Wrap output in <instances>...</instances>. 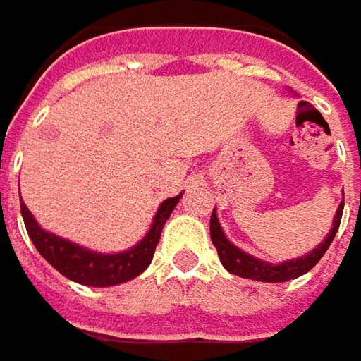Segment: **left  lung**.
Instances as JSON below:
<instances>
[{
  "label": "left lung",
  "mask_w": 361,
  "mask_h": 361,
  "mask_svg": "<svg viewBox=\"0 0 361 361\" xmlns=\"http://www.w3.org/2000/svg\"><path fill=\"white\" fill-rule=\"evenodd\" d=\"M342 212H344V200L340 202L336 210V216L332 220V228L324 238V242H320L307 255H300L297 259L281 261V263H269V261L259 259V257H253L247 252L240 250L238 245H233L228 235L224 233L222 226L218 222V214L216 208L212 210V218H210V238H212L214 247L218 252V257L222 261V265L226 269L243 277V279H253L261 281V283H285V281L297 279L300 275L309 273L318 261L322 259V255L326 253L330 247V243L336 235L338 228H340V220H342Z\"/></svg>",
  "instance_id": "left-lung-1"
}]
</instances>
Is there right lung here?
I'll list each match as a JSON object with an SVG mask.
<instances>
[{"instance_id": "right-lung-1", "label": "right lung", "mask_w": 361, "mask_h": 361, "mask_svg": "<svg viewBox=\"0 0 361 361\" xmlns=\"http://www.w3.org/2000/svg\"><path fill=\"white\" fill-rule=\"evenodd\" d=\"M180 196L183 192L163 200L143 240H139L133 247H129L126 252L118 253L94 252L71 240H64L56 233L47 232L35 220V216L29 212L23 200H21V216H23L25 228L37 252L66 279L86 285V287H114L119 283L135 279L147 269L153 259L161 232H163V226L169 220L171 212L175 210V206L178 204Z\"/></svg>"}]
</instances>
